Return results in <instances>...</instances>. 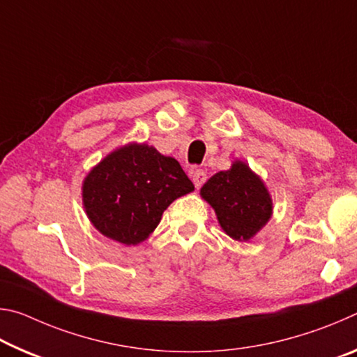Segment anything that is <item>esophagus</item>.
Instances as JSON below:
<instances>
[{"label":"esophagus","instance_id":"obj_1","mask_svg":"<svg viewBox=\"0 0 357 357\" xmlns=\"http://www.w3.org/2000/svg\"><path fill=\"white\" fill-rule=\"evenodd\" d=\"M192 181H193V184H195L197 189H200V187L204 184V181H206V173H204L203 170L192 172Z\"/></svg>","mask_w":357,"mask_h":357}]
</instances>
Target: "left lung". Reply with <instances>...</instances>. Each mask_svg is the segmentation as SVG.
<instances>
[{
	"label": "left lung",
	"mask_w": 357,
	"mask_h": 357,
	"mask_svg": "<svg viewBox=\"0 0 357 357\" xmlns=\"http://www.w3.org/2000/svg\"><path fill=\"white\" fill-rule=\"evenodd\" d=\"M200 195L214 209L223 231L239 243L250 241L273 217L268 187L244 160H233L228 170L211 176Z\"/></svg>",
	"instance_id": "1"
}]
</instances>
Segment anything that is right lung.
<instances>
[{"label": "right lung", "instance_id": "right-lung-1", "mask_svg": "<svg viewBox=\"0 0 357 357\" xmlns=\"http://www.w3.org/2000/svg\"><path fill=\"white\" fill-rule=\"evenodd\" d=\"M193 190L174 157L132 142L113 149L88 172L82 202L100 234L119 244L137 245L149 238L176 198Z\"/></svg>", "mask_w": 357, "mask_h": 357}]
</instances>
